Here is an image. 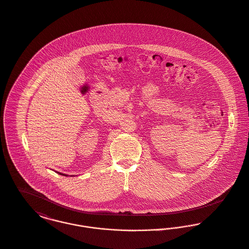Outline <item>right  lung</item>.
I'll return each mask as SVG.
<instances>
[{
    "label": "right lung",
    "instance_id": "add662e5",
    "mask_svg": "<svg viewBox=\"0 0 249 249\" xmlns=\"http://www.w3.org/2000/svg\"><path fill=\"white\" fill-rule=\"evenodd\" d=\"M59 174H61V173H59ZM65 176H67V175H65Z\"/></svg>",
    "mask_w": 249,
    "mask_h": 249
}]
</instances>
